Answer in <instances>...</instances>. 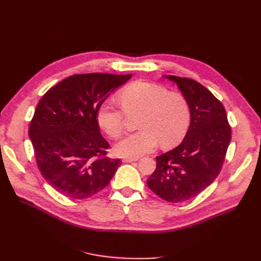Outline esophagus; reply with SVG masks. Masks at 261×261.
Wrapping results in <instances>:
<instances>
[{"mask_svg":"<svg viewBox=\"0 0 261 261\" xmlns=\"http://www.w3.org/2000/svg\"><path fill=\"white\" fill-rule=\"evenodd\" d=\"M138 158H123V162L124 163H129V162H134V161H137Z\"/></svg>","mask_w":261,"mask_h":261,"instance_id":"obj_1","label":"esophagus"}]
</instances>
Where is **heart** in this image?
I'll list each match as a JSON object with an SVG mask.
<instances>
[{
	"label": "heart",
	"mask_w": 261,
	"mask_h": 261,
	"mask_svg": "<svg viewBox=\"0 0 261 261\" xmlns=\"http://www.w3.org/2000/svg\"><path fill=\"white\" fill-rule=\"evenodd\" d=\"M118 107L113 100H106L97 112L100 127L110 137L122 135L125 112L140 113L138 127L115 145V152L121 156L137 158L151 152L160 144L164 148L177 145L183 139L191 124V110L186 99L179 93L170 92L165 87L147 82H136L120 92Z\"/></svg>",
	"instance_id": "b5f03b06"
}]
</instances>
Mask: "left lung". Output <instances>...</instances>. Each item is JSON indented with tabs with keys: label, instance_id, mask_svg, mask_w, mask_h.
I'll use <instances>...</instances> for the list:
<instances>
[{
	"label": "left lung",
	"instance_id": "left-lung-1",
	"mask_svg": "<svg viewBox=\"0 0 261 261\" xmlns=\"http://www.w3.org/2000/svg\"><path fill=\"white\" fill-rule=\"evenodd\" d=\"M176 84L191 110L183 141L155 158L147 185L160 198L181 202L196 197L217 178L231 141V127L222 103L198 82L167 75Z\"/></svg>",
	"mask_w": 261,
	"mask_h": 261
}]
</instances>
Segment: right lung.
Instances as JSON below:
<instances>
[{
	"label": "right lung",
	"mask_w": 261,
	"mask_h": 261,
	"mask_svg": "<svg viewBox=\"0 0 261 261\" xmlns=\"http://www.w3.org/2000/svg\"><path fill=\"white\" fill-rule=\"evenodd\" d=\"M132 75L81 74L65 78L44 93L29 126L38 169L54 189L84 199L108 186L120 159L106 156L98 109Z\"/></svg>",
	"instance_id": "add662e5"
}]
</instances>
